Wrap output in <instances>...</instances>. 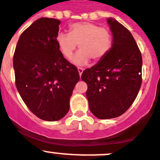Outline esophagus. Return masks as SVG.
Wrapping results in <instances>:
<instances>
[{
  "instance_id": "obj_1",
  "label": "esophagus",
  "mask_w": 160,
  "mask_h": 160,
  "mask_svg": "<svg viewBox=\"0 0 160 160\" xmlns=\"http://www.w3.org/2000/svg\"><path fill=\"white\" fill-rule=\"evenodd\" d=\"M83 69L82 68H78V72H79V75H80V76H81L82 73H83Z\"/></svg>"
}]
</instances>
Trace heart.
<instances>
[{
    "label": "heart",
    "instance_id": "heart-1",
    "mask_svg": "<svg viewBox=\"0 0 160 160\" xmlns=\"http://www.w3.org/2000/svg\"><path fill=\"white\" fill-rule=\"evenodd\" d=\"M61 55L70 59L79 44V50L72 60L77 66L86 65L91 59L100 61L107 56L112 45L110 30L92 22H77L71 24L68 33L60 32L56 38Z\"/></svg>",
    "mask_w": 160,
    "mask_h": 160
}]
</instances>
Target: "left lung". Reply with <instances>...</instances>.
Returning <instances> with one entry per match:
<instances>
[{
    "label": "left lung",
    "instance_id": "8db88e82",
    "mask_svg": "<svg viewBox=\"0 0 160 160\" xmlns=\"http://www.w3.org/2000/svg\"><path fill=\"white\" fill-rule=\"evenodd\" d=\"M112 45L107 56L83 72L89 109L96 117L121 116L136 100L142 83V56L132 33L112 17L107 19Z\"/></svg>",
    "mask_w": 160,
    "mask_h": 160
}]
</instances>
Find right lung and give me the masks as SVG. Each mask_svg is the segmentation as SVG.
Here are the masks:
<instances>
[{"label": "right lung", "instance_id": "obj_1", "mask_svg": "<svg viewBox=\"0 0 160 160\" xmlns=\"http://www.w3.org/2000/svg\"><path fill=\"white\" fill-rule=\"evenodd\" d=\"M60 24L48 17L34 21L20 37L13 56L17 91L29 110L46 121L65 116L80 80L77 67L57 48Z\"/></svg>", "mask_w": 160, "mask_h": 160}]
</instances>
